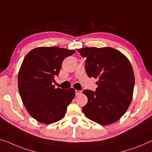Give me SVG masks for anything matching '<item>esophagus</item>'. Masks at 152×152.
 <instances>
[{"label": "esophagus", "instance_id": "esophagus-1", "mask_svg": "<svg viewBox=\"0 0 152 152\" xmlns=\"http://www.w3.org/2000/svg\"><path fill=\"white\" fill-rule=\"evenodd\" d=\"M81 93H82V91H81L76 90V96H78V95H80Z\"/></svg>", "mask_w": 152, "mask_h": 152}]
</instances>
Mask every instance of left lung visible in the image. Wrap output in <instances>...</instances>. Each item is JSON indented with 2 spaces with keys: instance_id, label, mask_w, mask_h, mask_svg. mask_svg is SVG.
Instances as JSON below:
<instances>
[{
  "instance_id": "obj_1",
  "label": "left lung",
  "mask_w": 152,
  "mask_h": 152,
  "mask_svg": "<svg viewBox=\"0 0 152 152\" xmlns=\"http://www.w3.org/2000/svg\"><path fill=\"white\" fill-rule=\"evenodd\" d=\"M78 51L86 58L88 76L99 79L96 91H83L88 98L83 113L101 125L115 123L125 114L132 99L134 74L130 61L110 47H87Z\"/></svg>"
}]
</instances>
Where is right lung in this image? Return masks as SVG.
Wrapping results in <instances>:
<instances>
[{
	"label": "right lung",
	"instance_id": "1",
	"mask_svg": "<svg viewBox=\"0 0 152 152\" xmlns=\"http://www.w3.org/2000/svg\"><path fill=\"white\" fill-rule=\"evenodd\" d=\"M75 50L58 47H39L24 57L18 73V90L31 116L40 123H55L64 117L75 96L73 88L63 89L53 85L65 58Z\"/></svg>",
	"mask_w": 152,
	"mask_h": 152
}]
</instances>
